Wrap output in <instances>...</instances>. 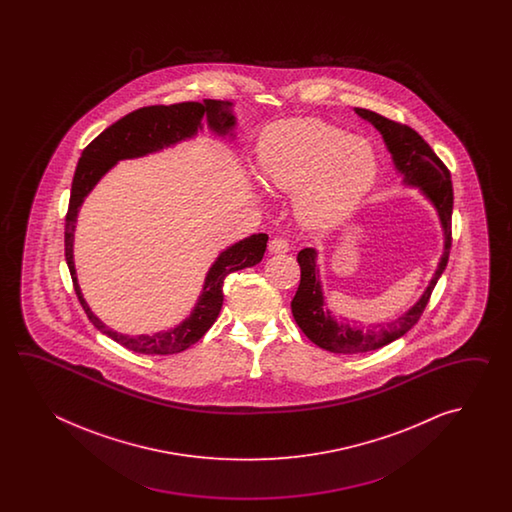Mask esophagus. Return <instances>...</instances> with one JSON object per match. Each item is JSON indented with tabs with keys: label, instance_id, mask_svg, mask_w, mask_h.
<instances>
[{
	"label": "esophagus",
	"instance_id": "34e87169",
	"mask_svg": "<svg viewBox=\"0 0 512 512\" xmlns=\"http://www.w3.org/2000/svg\"><path fill=\"white\" fill-rule=\"evenodd\" d=\"M267 251L271 252V254H285V252L289 251V243L283 240V238H272L269 241Z\"/></svg>",
	"mask_w": 512,
	"mask_h": 512
}]
</instances>
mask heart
Returning <instances> with one entry per match:
<instances>
[{
	"label": "heart",
	"mask_w": 512,
	"mask_h": 512,
	"mask_svg": "<svg viewBox=\"0 0 512 512\" xmlns=\"http://www.w3.org/2000/svg\"><path fill=\"white\" fill-rule=\"evenodd\" d=\"M261 181L294 192V212L313 229H327L349 216L377 177L371 142L320 119L272 124L258 142Z\"/></svg>",
	"instance_id": "obj_1"
}]
</instances>
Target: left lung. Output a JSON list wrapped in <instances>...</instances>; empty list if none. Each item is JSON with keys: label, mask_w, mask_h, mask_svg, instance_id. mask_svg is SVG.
I'll use <instances>...</instances> for the list:
<instances>
[{"label": "left lung", "mask_w": 512, "mask_h": 512, "mask_svg": "<svg viewBox=\"0 0 512 512\" xmlns=\"http://www.w3.org/2000/svg\"><path fill=\"white\" fill-rule=\"evenodd\" d=\"M355 113L360 119L368 120L371 126L381 133L384 146L392 155L393 168L397 174L401 175L403 185L408 188H417L419 194L434 207L439 225L443 230V254L437 261L434 274L423 294L417 298V302L410 305L397 318L370 329V327L349 326L342 318L333 315V311L327 307L324 287L320 280V269L316 263L318 252L313 247H307L304 251L298 252L302 276H300L298 291L291 302L294 320L304 331L305 337L315 342L318 348L326 349L331 353H344V355L366 353V351L382 348L393 340L403 337L408 329L414 327L421 313L425 311L432 289L441 278L448 263V254L452 245L450 225H452V207H454L450 172L417 131L386 119L370 109L355 108Z\"/></svg>", "instance_id": "1"}]
</instances>
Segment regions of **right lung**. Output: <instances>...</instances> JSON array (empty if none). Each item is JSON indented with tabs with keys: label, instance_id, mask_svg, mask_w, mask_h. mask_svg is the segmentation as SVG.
I'll return each mask as SVG.
<instances>
[{
	"label": "right lung",
	"instance_id": "right-lung-1",
	"mask_svg": "<svg viewBox=\"0 0 512 512\" xmlns=\"http://www.w3.org/2000/svg\"><path fill=\"white\" fill-rule=\"evenodd\" d=\"M234 104L229 100H203V102H181L174 106H150L141 108L117 120L102 131L95 141L87 144L77 164L71 199L66 216V260L71 278L75 283L78 300L89 320L100 333L113 338L120 346L144 355H172L190 348L207 333L216 322L223 305V282L230 272L254 267L263 258L267 247V234H252L236 241L219 252L210 265L203 289L197 296L196 305L185 320L175 327L157 331L153 335H126L106 326L86 302L75 267V229L78 212L86 197L93 192L98 181L115 168L120 161L139 159L159 153L175 144L196 139L197 133L207 128L216 137L236 139V115Z\"/></svg>",
	"mask_w": 512,
	"mask_h": 512
}]
</instances>
